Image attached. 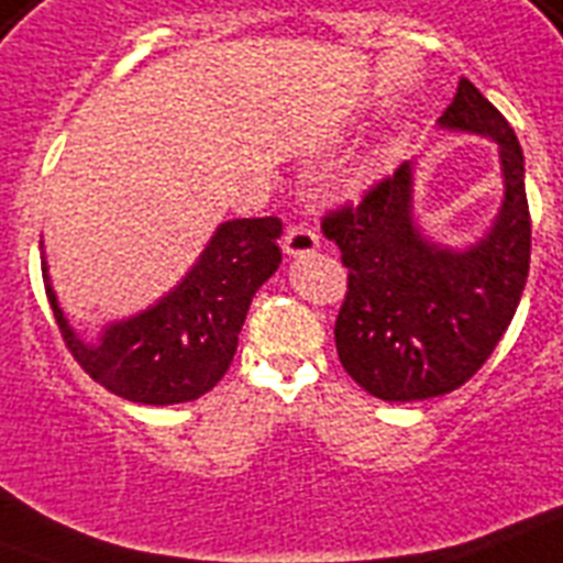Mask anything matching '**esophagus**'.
Listing matches in <instances>:
<instances>
[{"label": "esophagus", "mask_w": 563, "mask_h": 563, "mask_svg": "<svg viewBox=\"0 0 563 563\" xmlns=\"http://www.w3.org/2000/svg\"><path fill=\"white\" fill-rule=\"evenodd\" d=\"M318 234H314L309 225H291L283 236V249L289 257H303V254H312L318 249Z\"/></svg>", "instance_id": "obj_1"}]
</instances>
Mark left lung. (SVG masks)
Masks as SVG:
<instances>
[{
    "instance_id": "8db88e82",
    "label": "left lung",
    "mask_w": 563,
    "mask_h": 563,
    "mask_svg": "<svg viewBox=\"0 0 563 563\" xmlns=\"http://www.w3.org/2000/svg\"><path fill=\"white\" fill-rule=\"evenodd\" d=\"M440 126L477 132L500 147L504 208L483 240L454 251L419 234L410 164L321 222L350 272L335 321L338 358L385 401L433 399L463 387L495 353L527 286L532 219L515 130L465 77Z\"/></svg>"
}]
</instances>
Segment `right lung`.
Returning a JSON list of instances; mask_svg holds the SVG:
<instances>
[{
  "label": "right lung",
  "instance_id": "add662e5",
  "mask_svg": "<svg viewBox=\"0 0 563 563\" xmlns=\"http://www.w3.org/2000/svg\"><path fill=\"white\" fill-rule=\"evenodd\" d=\"M277 217L231 219L176 289L135 318L109 323L95 344L68 327L43 260L45 295L68 353L100 387L139 405L194 401L225 376L251 297L280 266Z\"/></svg>",
  "mask_w": 563,
  "mask_h": 563
}]
</instances>
